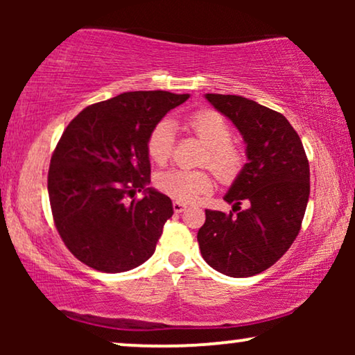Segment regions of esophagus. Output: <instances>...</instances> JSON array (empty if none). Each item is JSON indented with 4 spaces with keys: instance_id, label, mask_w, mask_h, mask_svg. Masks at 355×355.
<instances>
[{
    "instance_id": "obj_1",
    "label": "esophagus",
    "mask_w": 355,
    "mask_h": 355,
    "mask_svg": "<svg viewBox=\"0 0 355 355\" xmlns=\"http://www.w3.org/2000/svg\"><path fill=\"white\" fill-rule=\"evenodd\" d=\"M186 208H187V205L184 202H178V200L173 202V210L176 213H182Z\"/></svg>"
}]
</instances>
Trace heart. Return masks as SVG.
Wrapping results in <instances>:
<instances>
[{"label": "heart", "mask_w": 355, "mask_h": 355, "mask_svg": "<svg viewBox=\"0 0 355 355\" xmlns=\"http://www.w3.org/2000/svg\"><path fill=\"white\" fill-rule=\"evenodd\" d=\"M187 128L208 147L203 162L208 163L223 181H230L242 166L241 150L231 142L232 132L225 116L213 110H202L187 119ZM174 148V125L163 119L155 125L147 139V153L157 164H164L171 158ZM157 187L178 202H196L211 192L213 181L207 171L173 168L158 173Z\"/></svg>", "instance_id": "obj_1"}]
</instances>
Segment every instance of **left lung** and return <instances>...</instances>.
<instances>
[{
	"mask_svg": "<svg viewBox=\"0 0 355 355\" xmlns=\"http://www.w3.org/2000/svg\"><path fill=\"white\" fill-rule=\"evenodd\" d=\"M205 98L241 132L247 163L225 196L232 211L205 210L197 241L211 268L247 278L275 265L297 237L310 193L309 159L281 113L237 95Z\"/></svg>",
	"mask_w": 355,
	"mask_h": 355,
	"instance_id": "1",
	"label": "left lung"
}]
</instances>
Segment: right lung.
<instances>
[{"instance_id": "add662e5", "label": "right lung", "mask_w": 355, "mask_h": 355, "mask_svg": "<svg viewBox=\"0 0 355 355\" xmlns=\"http://www.w3.org/2000/svg\"><path fill=\"white\" fill-rule=\"evenodd\" d=\"M189 94L125 92L71 121L48 171L53 220L76 259L103 273L137 268L153 255L173 202L150 182L147 139ZM135 191H144L140 201Z\"/></svg>"}]
</instances>
